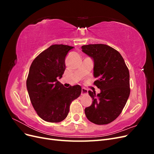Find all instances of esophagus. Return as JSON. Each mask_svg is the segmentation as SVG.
I'll return each instance as SVG.
<instances>
[{"instance_id":"obj_1","label":"esophagus","mask_w":154,"mask_h":154,"mask_svg":"<svg viewBox=\"0 0 154 154\" xmlns=\"http://www.w3.org/2000/svg\"><path fill=\"white\" fill-rule=\"evenodd\" d=\"M82 96H85V95H87L88 94V91L87 89L85 88H82Z\"/></svg>"}]
</instances>
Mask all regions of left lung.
Instances as JSON below:
<instances>
[{
  "label": "left lung",
  "mask_w": 154,
  "mask_h": 154,
  "mask_svg": "<svg viewBox=\"0 0 154 154\" xmlns=\"http://www.w3.org/2000/svg\"><path fill=\"white\" fill-rule=\"evenodd\" d=\"M82 51L94 60V85L100 94L88 91L93 100L85 109L87 118L96 125H106L117 118L130 95V74L122 56L105 44L82 46Z\"/></svg>",
  "instance_id": "8db88e82"
}]
</instances>
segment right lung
<instances>
[{"label": "right lung", "instance_id": "add662e5", "mask_svg": "<svg viewBox=\"0 0 154 154\" xmlns=\"http://www.w3.org/2000/svg\"><path fill=\"white\" fill-rule=\"evenodd\" d=\"M73 47L54 44L35 58L29 68L26 86L32 106L45 122L58 123L66 118L71 102L80 96L79 85L65 87L58 81L66 69L65 58Z\"/></svg>", "mask_w": 154, "mask_h": 154}]
</instances>
